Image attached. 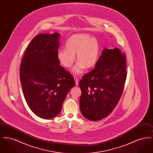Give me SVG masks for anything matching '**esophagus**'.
<instances>
[{"mask_svg": "<svg viewBox=\"0 0 153 153\" xmlns=\"http://www.w3.org/2000/svg\"><path fill=\"white\" fill-rule=\"evenodd\" d=\"M74 79L75 82H76V85H77L78 84H79V82H78V81H79L78 77H76V76H75V77H74Z\"/></svg>", "mask_w": 153, "mask_h": 153, "instance_id": "34e87169", "label": "esophagus"}]
</instances>
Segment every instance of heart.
Listing matches in <instances>:
<instances>
[{
  "instance_id": "1",
  "label": "heart",
  "mask_w": 153,
  "mask_h": 153,
  "mask_svg": "<svg viewBox=\"0 0 153 153\" xmlns=\"http://www.w3.org/2000/svg\"><path fill=\"white\" fill-rule=\"evenodd\" d=\"M100 45L95 38H91L86 34H76L69 38L65 48L58 50L57 56L60 64L68 68L73 65L76 54L78 62L72 72L78 74L82 73L85 68H93L98 61Z\"/></svg>"
}]
</instances>
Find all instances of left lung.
<instances>
[{
  "label": "left lung",
  "mask_w": 153,
  "mask_h": 153,
  "mask_svg": "<svg viewBox=\"0 0 153 153\" xmlns=\"http://www.w3.org/2000/svg\"><path fill=\"white\" fill-rule=\"evenodd\" d=\"M127 77L126 56L118 48H105L95 68L79 82L82 115L92 121L108 116L117 106Z\"/></svg>",
  "instance_id": "8db88e82"
}]
</instances>
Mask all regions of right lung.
<instances>
[{
  "mask_svg": "<svg viewBox=\"0 0 153 153\" xmlns=\"http://www.w3.org/2000/svg\"><path fill=\"white\" fill-rule=\"evenodd\" d=\"M59 33L40 34L32 39L20 66V80L25 98L31 110L41 118L58 115L70 89L72 75L57 59Z\"/></svg>",
  "mask_w": 153,
  "mask_h": 153,
  "instance_id": "obj_1",
  "label": "right lung"
}]
</instances>
